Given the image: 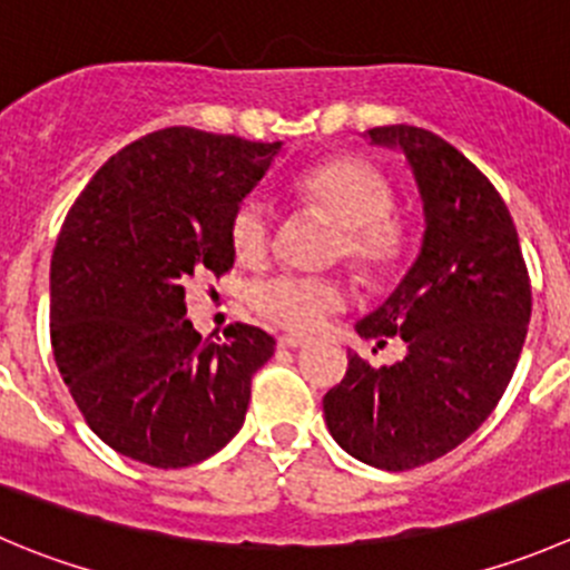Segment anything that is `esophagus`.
<instances>
[{
    "label": "esophagus",
    "mask_w": 570,
    "mask_h": 570,
    "mask_svg": "<svg viewBox=\"0 0 570 570\" xmlns=\"http://www.w3.org/2000/svg\"><path fill=\"white\" fill-rule=\"evenodd\" d=\"M306 342H308V336H303V334H281L278 336L281 347H301V345H306Z\"/></svg>",
    "instance_id": "1"
}]
</instances>
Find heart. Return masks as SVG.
<instances>
[{"label": "heart", "instance_id": "heart-1", "mask_svg": "<svg viewBox=\"0 0 570 570\" xmlns=\"http://www.w3.org/2000/svg\"><path fill=\"white\" fill-rule=\"evenodd\" d=\"M303 203L340 225L331 256L345 258L362 278L384 281L401 269L409 253V230L392 214V186L373 164L356 156H336L297 178ZM273 208L250 195L230 214L228 236L242 264H262L273 245ZM345 289L334 278L281 273L258 281L250 289V306L264 320L284 328L308 331L328 312L342 306Z\"/></svg>", "mask_w": 570, "mask_h": 570}]
</instances>
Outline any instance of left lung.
<instances>
[{
    "instance_id": "8db88e82",
    "label": "left lung",
    "mask_w": 570,
    "mask_h": 570,
    "mask_svg": "<svg viewBox=\"0 0 570 570\" xmlns=\"http://www.w3.org/2000/svg\"><path fill=\"white\" fill-rule=\"evenodd\" d=\"M370 145L406 156L423 200V245L397 289L356 323L364 340L401 336L406 356L347 373L325 392L328 432L364 465L412 471L465 443L504 395L532 314L518 230L495 186L432 130L386 125Z\"/></svg>"
}]
</instances>
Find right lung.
<instances>
[{"label":"right lung","instance_id":"right-lung-1","mask_svg":"<svg viewBox=\"0 0 570 570\" xmlns=\"http://www.w3.org/2000/svg\"><path fill=\"white\" fill-rule=\"evenodd\" d=\"M281 141L164 127L99 167L66 214L49 269V336L91 432L153 468H189L236 438L275 340L234 323L208 342L186 284L234 267L230 214Z\"/></svg>","mask_w":570,"mask_h":570}]
</instances>
